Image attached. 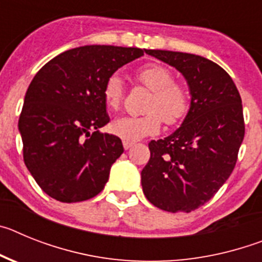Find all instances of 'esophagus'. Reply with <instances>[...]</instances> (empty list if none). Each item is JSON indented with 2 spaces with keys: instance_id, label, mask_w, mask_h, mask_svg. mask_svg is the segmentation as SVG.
<instances>
[{
  "instance_id": "esophagus-1",
  "label": "esophagus",
  "mask_w": 262,
  "mask_h": 262,
  "mask_svg": "<svg viewBox=\"0 0 262 262\" xmlns=\"http://www.w3.org/2000/svg\"><path fill=\"white\" fill-rule=\"evenodd\" d=\"M134 144H135V143H134V142H129V140H123L124 149H128V148L134 147Z\"/></svg>"
}]
</instances>
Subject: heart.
<instances>
[{"label":"heart","instance_id":"1","mask_svg":"<svg viewBox=\"0 0 262 262\" xmlns=\"http://www.w3.org/2000/svg\"><path fill=\"white\" fill-rule=\"evenodd\" d=\"M136 78L151 90L147 99L144 115H126L115 119L111 129L123 140L135 142L160 131L161 122L168 124L178 123L189 111V93L182 84L173 81L172 72L159 64L145 66L136 72ZM105 102L117 110L123 99V81L119 75H113L103 88Z\"/></svg>","mask_w":262,"mask_h":262}]
</instances>
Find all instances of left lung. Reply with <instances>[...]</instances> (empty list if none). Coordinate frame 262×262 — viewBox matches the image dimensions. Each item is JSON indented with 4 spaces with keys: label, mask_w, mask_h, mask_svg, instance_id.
<instances>
[{
    "label": "left lung",
    "mask_w": 262,
    "mask_h": 262,
    "mask_svg": "<svg viewBox=\"0 0 262 262\" xmlns=\"http://www.w3.org/2000/svg\"><path fill=\"white\" fill-rule=\"evenodd\" d=\"M185 77L190 106L181 126L152 140L142 170L147 200L169 212H190L223 186L235 168L244 139L239 90L222 67L193 53L145 50Z\"/></svg>",
    "instance_id": "1"
}]
</instances>
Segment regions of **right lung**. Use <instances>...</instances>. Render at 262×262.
Wrapping results in <instances>:
<instances>
[{
	"label": "right lung",
	"instance_id": "add662e5",
	"mask_svg": "<svg viewBox=\"0 0 262 262\" xmlns=\"http://www.w3.org/2000/svg\"><path fill=\"white\" fill-rule=\"evenodd\" d=\"M145 50L82 46L60 53L32 78L18 129L23 160L41 190L60 202H81L102 191L122 140L99 133L110 122L103 88L120 67Z\"/></svg>",
	"mask_w": 262,
	"mask_h": 262
}]
</instances>
